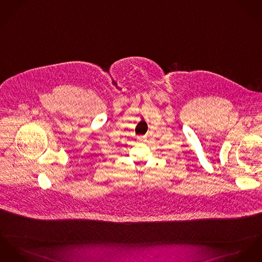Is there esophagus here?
<instances>
[{"label": "esophagus", "mask_w": 262, "mask_h": 262, "mask_svg": "<svg viewBox=\"0 0 262 262\" xmlns=\"http://www.w3.org/2000/svg\"><path fill=\"white\" fill-rule=\"evenodd\" d=\"M145 141H146V137H139V138H138V141L141 142V143L144 142Z\"/></svg>", "instance_id": "esophagus-1"}]
</instances>
